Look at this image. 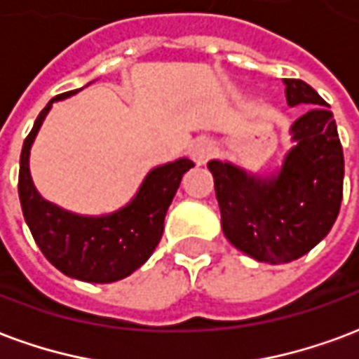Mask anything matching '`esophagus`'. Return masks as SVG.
<instances>
[{"instance_id": "1", "label": "esophagus", "mask_w": 359, "mask_h": 359, "mask_svg": "<svg viewBox=\"0 0 359 359\" xmlns=\"http://www.w3.org/2000/svg\"><path fill=\"white\" fill-rule=\"evenodd\" d=\"M210 154H212L210 141L205 140V137H198V140L193 141V145H191V156H193V161L197 162V164H205Z\"/></svg>"}]
</instances>
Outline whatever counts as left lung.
<instances>
[{"label": "left lung", "mask_w": 359, "mask_h": 359, "mask_svg": "<svg viewBox=\"0 0 359 359\" xmlns=\"http://www.w3.org/2000/svg\"><path fill=\"white\" fill-rule=\"evenodd\" d=\"M287 103L312 104L292 124V147L277 177L247 176L210 161L227 241L258 262H292L323 239L339 216L344 154L333 112L302 80L287 78Z\"/></svg>", "instance_id": "8db88e82"}]
</instances>
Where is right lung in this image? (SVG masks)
<instances>
[{
	"mask_svg": "<svg viewBox=\"0 0 359 359\" xmlns=\"http://www.w3.org/2000/svg\"><path fill=\"white\" fill-rule=\"evenodd\" d=\"M76 91L51 99L26 135L20 151L18 198L36 245L55 268L88 283H112L133 273L153 255L183 174L195 164L189 158H180L151 170L132 203L103 218L76 216L43 201L30 177L28 154L51 103Z\"/></svg>",
	"mask_w": 359,
	"mask_h": 359,
	"instance_id": "add662e5",
	"label": "right lung"
}]
</instances>
